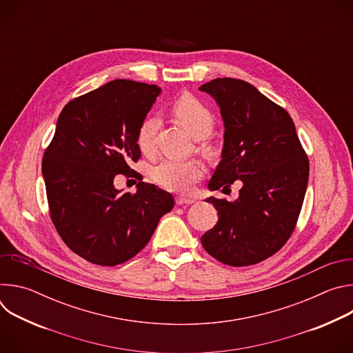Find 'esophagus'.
Wrapping results in <instances>:
<instances>
[{
    "label": "esophagus",
    "instance_id": "34e87169",
    "mask_svg": "<svg viewBox=\"0 0 353 353\" xmlns=\"http://www.w3.org/2000/svg\"><path fill=\"white\" fill-rule=\"evenodd\" d=\"M194 198H185V196H177L176 198V204L177 205H191L194 204Z\"/></svg>",
    "mask_w": 353,
    "mask_h": 353
}]
</instances>
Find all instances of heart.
<instances>
[{
  "label": "heart",
  "instance_id": "b5f03b06",
  "mask_svg": "<svg viewBox=\"0 0 353 353\" xmlns=\"http://www.w3.org/2000/svg\"><path fill=\"white\" fill-rule=\"evenodd\" d=\"M173 114L180 124L195 139L207 138L215 125V119L210 109L191 96H183L173 105ZM159 128V119L148 116L137 131V145L143 154L154 148L155 135ZM204 174V168L196 161L165 159L152 169V179L170 191L187 192L192 184Z\"/></svg>",
  "mask_w": 353,
  "mask_h": 353
}]
</instances>
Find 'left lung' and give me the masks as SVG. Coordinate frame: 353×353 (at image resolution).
<instances>
[{
  "label": "left lung",
  "mask_w": 353,
  "mask_h": 353,
  "mask_svg": "<svg viewBox=\"0 0 353 353\" xmlns=\"http://www.w3.org/2000/svg\"><path fill=\"white\" fill-rule=\"evenodd\" d=\"M221 109L225 125L222 161L210 190L243 187L239 198H207L218 223L203 237L204 248L230 267L257 264L282 248L294 230L309 181V159L289 113L256 86L216 78L199 86Z\"/></svg>",
  "instance_id": "obj_1"
}]
</instances>
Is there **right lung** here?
<instances>
[{
	"label": "right lung",
	"instance_id": "right-lung-1",
	"mask_svg": "<svg viewBox=\"0 0 353 353\" xmlns=\"http://www.w3.org/2000/svg\"><path fill=\"white\" fill-rule=\"evenodd\" d=\"M159 93L157 85L116 79L75 97L44 150L50 216L63 241L92 264L113 267L137 256L174 207L155 184L139 181L134 194L114 187L116 174L135 172L137 131Z\"/></svg>",
	"mask_w": 353,
	"mask_h": 353
}]
</instances>
